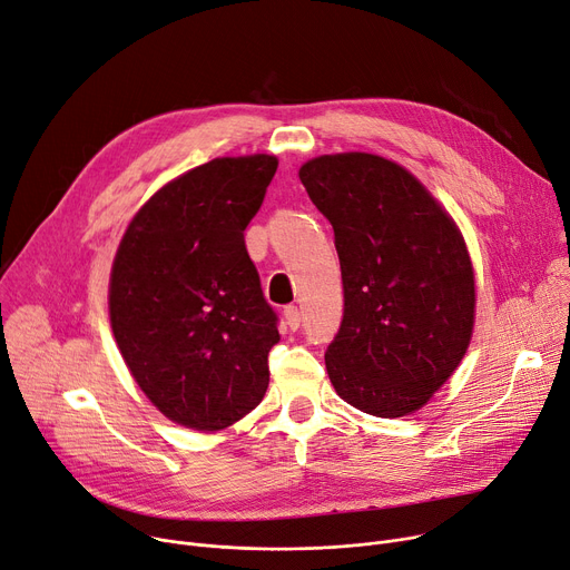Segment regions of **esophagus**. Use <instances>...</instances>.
I'll return each mask as SVG.
<instances>
[{"instance_id":"obj_1","label":"esophagus","mask_w":570,"mask_h":570,"mask_svg":"<svg viewBox=\"0 0 570 570\" xmlns=\"http://www.w3.org/2000/svg\"><path fill=\"white\" fill-rule=\"evenodd\" d=\"M283 315H285V324L289 328H298L301 326V311L296 306H287Z\"/></svg>"}]
</instances>
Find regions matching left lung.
<instances>
[{
	"label": "left lung",
	"mask_w": 570,
	"mask_h": 570,
	"mask_svg": "<svg viewBox=\"0 0 570 570\" xmlns=\"http://www.w3.org/2000/svg\"><path fill=\"white\" fill-rule=\"evenodd\" d=\"M298 179L341 259L343 322L324 354L331 384L365 414H412L472 338L474 272L460 232L416 177L382 156H320Z\"/></svg>",
	"instance_id": "1"
}]
</instances>
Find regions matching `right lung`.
<instances>
[{
  "mask_svg": "<svg viewBox=\"0 0 570 570\" xmlns=\"http://www.w3.org/2000/svg\"><path fill=\"white\" fill-rule=\"evenodd\" d=\"M278 160L216 158L163 186L128 225L110 278L119 352L151 403L195 430L253 412L281 341L244 229Z\"/></svg>",
  "mask_w": 570,
  "mask_h": 570,
  "instance_id": "add662e5",
  "label": "right lung"
}]
</instances>
